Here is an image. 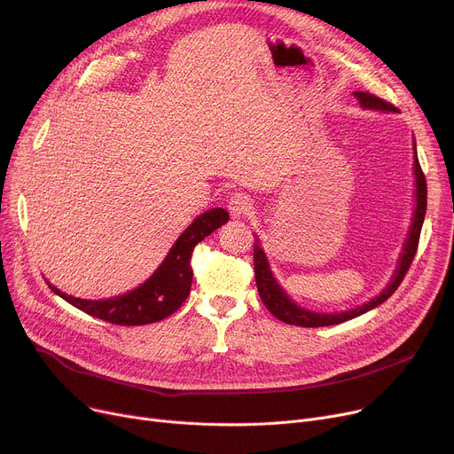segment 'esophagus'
Returning a JSON list of instances; mask_svg holds the SVG:
<instances>
[{"mask_svg":"<svg viewBox=\"0 0 454 454\" xmlns=\"http://www.w3.org/2000/svg\"><path fill=\"white\" fill-rule=\"evenodd\" d=\"M227 207H229V213L232 218H241L243 215L249 213L251 208V200L247 194L243 192H234L229 201H227Z\"/></svg>","mask_w":454,"mask_h":454,"instance_id":"obj_1","label":"esophagus"}]
</instances>
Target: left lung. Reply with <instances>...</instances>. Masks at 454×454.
Wrapping results in <instances>:
<instances>
[{
  "mask_svg": "<svg viewBox=\"0 0 454 454\" xmlns=\"http://www.w3.org/2000/svg\"><path fill=\"white\" fill-rule=\"evenodd\" d=\"M355 96L358 98L360 106L364 109H372V111H383V113H396V107L393 103L381 99L371 92L356 90ZM414 153H416V144H414ZM414 180H416V207H414V216L412 223L409 229V236L405 239L403 253L398 262V269L395 270V276L391 284L383 289L378 296H374L371 301L351 309V310H343V312H315V310H307L303 307H298L286 293L284 289L278 286L274 280V276L269 269L267 258L263 249L254 243V276H256V287L260 293V298L263 305L270 310V315L276 317L278 320H282L291 325L298 327H325V325H336L341 322H347L351 318H356L364 312L378 307L380 303L386 301L402 284L405 272L409 270L412 258L418 249V241H420V231L424 225V216H426V208H427V182L422 172L420 161H418V156L414 154Z\"/></svg>",
  "mask_w": 454,
  "mask_h": 454,
  "instance_id": "left-lung-1",
  "label": "left lung"
}]
</instances>
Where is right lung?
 Here are the masks:
<instances>
[{
  "label": "right lung",
  "mask_w": 454,
  "mask_h": 454,
  "mask_svg": "<svg viewBox=\"0 0 454 454\" xmlns=\"http://www.w3.org/2000/svg\"><path fill=\"white\" fill-rule=\"evenodd\" d=\"M225 208H211L200 215L174 243L161 265L145 284L130 293L107 300H82L68 296L49 284L51 291L87 315L116 325H147L160 322L178 310L192 286L191 258L198 243L227 223Z\"/></svg>",
  "instance_id": "right-lung-1"
}]
</instances>
